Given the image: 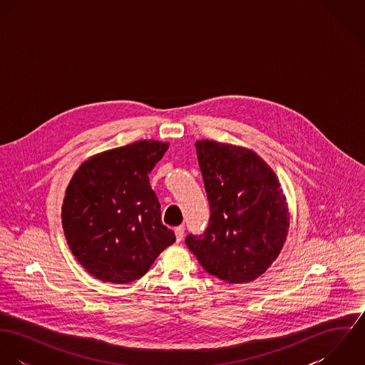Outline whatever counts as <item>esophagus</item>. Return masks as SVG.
<instances>
[{
	"label": "esophagus",
	"mask_w": 365,
	"mask_h": 365,
	"mask_svg": "<svg viewBox=\"0 0 365 365\" xmlns=\"http://www.w3.org/2000/svg\"><path fill=\"white\" fill-rule=\"evenodd\" d=\"M174 233H175V239H177V242H181V240H182V237H184V226H178V227H175Z\"/></svg>",
	"instance_id": "1"
}]
</instances>
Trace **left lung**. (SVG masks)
<instances>
[{
    "label": "left lung",
    "mask_w": 365,
    "mask_h": 365,
    "mask_svg": "<svg viewBox=\"0 0 365 365\" xmlns=\"http://www.w3.org/2000/svg\"><path fill=\"white\" fill-rule=\"evenodd\" d=\"M210 217L188 249L210 275L246 284L277 260L289 229V209L271 167L256 152L216 140H197Z\"/></svg>",
    "instance_id": "1"
}]
</instances>
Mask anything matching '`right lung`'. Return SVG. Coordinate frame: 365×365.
<instances>
[{
	"mask_svg": "<svg viewBox=\"0 0 365 365\" xmlns=\"http://www.w3.org/2000/svg\"><path fill=\"white\" fill-rule=\"evenodd\" d=\"M167 149V142L139 140L87 158L73 174L61 225L73 256L93 277L132 282L175 242L149 184Z\"/></svg>",
	"mask_w": 365,
	"mask_h": 365,
	"instance_id": "add662e5",
	"label": "right lung"
}]
</instances>
